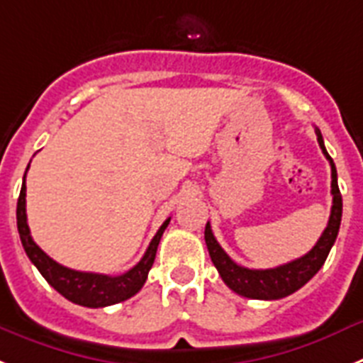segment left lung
Masks as SVG:
<instances>
[{
  "label": "left lung",
  "instance_id": "8db88e82",
  "mask_svg": "<svg viewBox=\"0 0 363 363\" xmlns=\"http://www.w3.org/2000/svg\"><path fill=\"white\" fill-rule=\"evenodd\" d=\"M318 143H320L323 155L327 157L330 164V194H333V208H330V217L327 223V228L323 230L321 238L313 247V250L307 252L305 256L299 259L291 261V263L279 264L276 269L267 270H254L241 267L232 257L226 254L217 239L213 238L210 223H206L204 228V241H206L208 252L212 257V263L216 264L217 272L220 274L223 281L238 292L239 296L252 299H279L285 296L292 294L298 289L305 285V283L323 267L327 256H329L330 248H333L336 235H338L340 223H342V194L338 188V175H336V166H334L333 159L327 153L325 144H323V137H321L320 129H316Z\"/></svg>",
  "mask_w": 363,
  "mask_h": 363
}]
</instances>
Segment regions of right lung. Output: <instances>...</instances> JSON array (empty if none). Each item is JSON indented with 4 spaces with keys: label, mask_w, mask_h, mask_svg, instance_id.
<instances>
[{
    "label": "right lung",
    "mask_w": 363,
    "mask_h": 363,
    "mask_svg": "<svg viewBox=\"0 0 363 363\" xmlns=\"http://www.w3.org/2000/svg\"><path fill=\"white\" fill-rule=\"evenodd\" d=\"M27 169H29V166H27ZM25 175H27V172H25ZM25 190H27V186H25L23 177L18 208H16V219H18V232H20L21 245H23L25 254L29 256L34 267L40 270V274L45 277L47 283L50 286H55L60 294L67 298L69 301H72V303L84 305V307L89 308H99L125 301V299H129L143 289L147 279V272H150V269L153 267V261H155L160 238H162L166 226L169 225V219L164 220L155 238L151 239L143 259L138 261L133 269L128 270V272L121 274V276L80 272V270L67 269L64 264L50 259L45 252L33 241L29 225H27V212H25Z\"/></svg>",
    "instance_id": "add662e5"
}]
</instances>
